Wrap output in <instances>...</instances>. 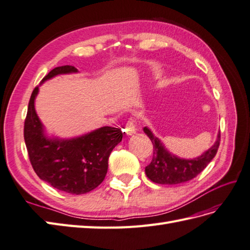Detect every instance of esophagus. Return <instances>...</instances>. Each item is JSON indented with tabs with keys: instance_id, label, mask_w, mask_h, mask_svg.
Returning <instances> with one entry per match:
<instances>
[{
	"instance_id": "34e87169",
	"label": "esophagus",
	"mask_w": 250,
	"mask_h": 250,
	"mask_svg": "<svg viewBox=\"0 0 250 250\" xmlns=\"http://www.w3.org/2000/svg\"><path fill=\"white\" fill-rule=\"evenodd\" d=\"M123 131H124V133H125L126 136H130V135L135 134V133H136V127H135L134 123H133V121H127Z\"/></svg>"
}]
</instances>
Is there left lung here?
Listing matches in <instances>:
<instances>
[{
    "mask_svg": "<svg viewBox=\"0 0 250 250\" xmlns=\"http://www.w3.org/2000/svg\"><path fill=\"white\" fill-rule=\"evenodd\" d=\"M144 132L153 144L151 163L145 168V172L152 182L158 184L172 185L189 181L205 169L216 155L219 147L220 133L218 132L215 143L207 151L194 159H183L168 151L163 142L148 126L144 127Z\"/></svg>",
    "mask_w": 250,
    "mask_h": 250,
    "instance_id": "obj_1",
    "label": "left lung"
}]
</instances>
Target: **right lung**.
Here are the masks:
<instances>
[{
	"mask_svg": "<svg viewBox=\"0 0 250 250\" xmlns=\"http://www.w3.org/2000/svg\"><path fill=\"white\" fill-rule=\"evenodd\" d=\"M71 73L79 70L73 66L56 67L39 86L57 75ZM39 86L31 96L24 124V141L34 170L44 182L65 193H89L105 178L109 154L123 141V132L102 126L70 138L49 134L35 108Z\"/></svg>",
	"mask_w": 250,
	"mask_h": 250,
	"instance_id": "1",
	"label": "right lung"
}]
</instances>
